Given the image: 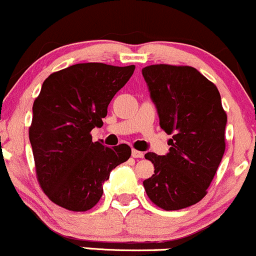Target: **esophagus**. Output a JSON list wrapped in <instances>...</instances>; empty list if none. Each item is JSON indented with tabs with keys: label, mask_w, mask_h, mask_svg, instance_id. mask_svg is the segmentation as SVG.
<instances>
[{
	"label": "esophagus",
	"mask_w": 256,
	"mask_h": 256,
	"mask_svg": "<svg viewBox=\"0 0 256 256\" xmlns=\"http://www.w3.org/2000/svg\"><path fill=\"white\" fill-rule=\"evenodd\" d=\"M132 156H133V158H143L144 154L142 152H139V150L133 149V150H132Z\"/></svg>",
	"instance_id": "esophagus-1"
}]
</instances>
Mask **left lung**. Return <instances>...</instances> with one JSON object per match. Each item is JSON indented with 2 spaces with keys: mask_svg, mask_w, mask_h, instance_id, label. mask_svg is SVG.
I'll return each mask as SVG.
<instances>
[{
  "mask_svg": "<svg viewBox=\"0 0 256 256\" xmlns=\"http://www.w3.org/2000/svg\"><path fill=\"white\" fill-rule=\"evenodd\" d=\"M160 127L172 134L166 155L146 152L154 164L143 185L150 201L178 210L207 194L226 150V110L213 82L192 66L156 64L143 70Z\"/></svg>",
  "mask_w": 256,
  "mask_h": 256,
  "instance_id": "obj_1",
  "label": "left lung"
}]
</instances>
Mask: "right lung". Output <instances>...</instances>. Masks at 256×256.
<instances>
[{
	"mask_svg": "<svg viewBox=\"0 0 256 256\" xmlns=\"http://www.w3.org/2000/svg\"><path fill=\"white\" fill-rule=\"evenodd\" d=\"M134 69L84 62L52 72L43 82L33 104L30 140L36 178L58 206L91 210L110 171L130 156L127 144L108 148L92 142L91 130L102 127L110 102Z\"/></svg>",
	"mask_w": 256,
	"mask_h": 256,
	"instance_id": "obj_1",
	"label": "right lung"
}]
</instances>
